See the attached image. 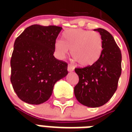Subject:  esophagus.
<instances>
[{
    "mask_svg": "<svg viewBox=\"0 0 132 132\" xmlns=\"http://www.w3.org/2000/svg\"><path fill=\"white\" fill-rule=\"evenodd\" d=\"M74 69H75V67L73 64H71V63H70V64L68 65V71H69V72L73 71L74 70Z\"/></svg>",
    "mask_w": 132,
    "mask_h": 132,
    "instance_id": "esophagus-1",
    "label": "esophagus"
}]
</instances>
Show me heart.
Wrapping results in <instances>:
<instances>
[{
  "label": "heart",
  "mask_w": 132,
  "mask_h": 132,
  "mask_svg": "<svg viewBox=\"0 0 132 132\" xmlns=\"http://www.w3.org/2000/svg\"><path fill=\"white\" fill-rule=\"evenodd\" d=\"M55 51L63 58L71 50L72 57L82 66H88L97 62L103 50L101 35L95 31L71 29L63 34V41L56 40Z\"/></svg>",
  "instance_id": "heart-1"
}]
</instances>
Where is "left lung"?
I'll return each instance as SVG.
<instances>
[{
	"mask_svg": "<svg viewBox=\"0 0 132 132\" xmlns=\"http://www.w3.org/2000/svg\"><path fill=\"white\" fill-rule=\"evenodd\" d=\"M94 30L102 36L101 56L91 66L75 69L79 78L74 87L75 96L80 103L89 108L100 107L110 100L122 73V54L113 37L102 28Z\"/></svg>",
	"mask_w": 132,
	"mask_h": 132,
	"instance_id": "obj_1",
	"label": "left lung"
}]
</instances>
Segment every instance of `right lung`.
Masks as SVG:
<instances>
[{
  "label": "right lung",
  "mask_w": 132,
  "mask_h": 132,
  "mask_svg": "<svg viewBox=\"0 0 132 132\" xmlns=\"http://www.w3.org/2000/svg\"><path fill=\"white\" fill-rule=\"evenodd\" d=\"M61 27L33 24L17 37L10 59V81L20 99L39 105L52 95L54 84L68 74V64L54 56Z\"/></svg>",
  "instance_id": "add662e5"
}]
</instances>
